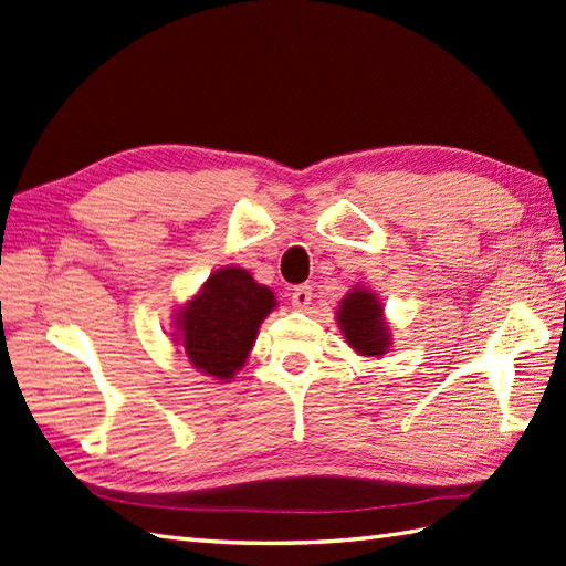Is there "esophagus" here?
Here are the masks:
<instances>
[{
    "instance_id": "obj_1",
    "label": "esophagus",
    "mask_w": 566,
    "mask_h": 566,
    "mask_svg": "<svg viewBox=\"0 0 566 566\" xmlns=\"http://www.w3.org/2000/svg\"><path fill=\"white\" fill-rule=\"evenodd\" d=\"M311 302H314V292H311L308 284L296 286V290L292 292V306L296 311H306L311 306Z\"/></svg>"
}]
</instances>
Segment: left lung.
<instances>
[{"label": "left lung", "mask_w": 566, "mask_h": 566, "mask_svg": "<svg viewBox=\"0 0 566 566\" xmlns=\"http://www.w3.org/2000/svg\"><path fill=\"white\" fill-rule=\"evenodd\" d=\"M335 321H338L347 347H353L359 357L375 359L389 353L391 328L387 323V314H384V304L365 284L353 286L340 298Z\"/></svg>", "instance_id": "8db88e82"}]
</instances>
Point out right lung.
I'll return each mask as SVG.
<instances>
[{
	"instance_id": "add662e5",
	"label": "right lung",
	"mask_w": 566,
	"mask_h": 566,
	"mask_svg": "<svg viewBox=\"0 0 566 566\" xmlns=\"http://www.w3.org/2000/svg\"><path fill=\"white\" fill-rule=\"evenodd\" d=\"M276 308V296L235 264L216 270L177 306L170 340L201 375L231 381L245 367L262 321Z\"/></svg>"
}]
</instances>
